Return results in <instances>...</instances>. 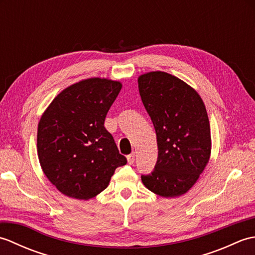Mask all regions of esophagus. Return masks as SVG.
<instances>
[{
	"mask_svg": "<svg viewBox=\"0 0 255 255\" xmlns=\"http://www.w3.org/2000/svg\"><path fill=\"white\" fill-rule=\"evenodd\" d=\"M134 153H131V154H129L128 156H127V161H128V163L129 164H133V162H134Z\"/></svg>",
	"mask_w": 255,
	"mask_h": 255,
	"instance_id": "34e87169",
	"label": "esophagus"
}]
</instances>
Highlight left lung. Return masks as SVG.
Instances as JSON below:
<instances>
[{"label": "left lung", "mask_w": 255, "mask_h": 255, "mask_svg": "<svg viewBox=\"0 0 255 255\" xmlns=\"http://www.w3.org/2000/svg\"><path fill=\"white\" fill-rule=\"evenodd\" d=\"M139 93L156 133L158 160L142 175L149 191L165 198L187 193L211 153L210 125L202 97L170 73L151 71L138 78Z\"/></svg>", "instance_id": "1"}]
</instances>
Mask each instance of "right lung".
Masks as SVG:
<instances>
[{
  "label": "right lung",
  "mask_w": 255,
  "mask_h": 255,
  "mask_svg": "<svg viewBox=\"0 0 255 255\" xmlns=\"http://www.w3.org/2000/svg\"><path fill=\"white\" fill-rule=\"evenodd\" d=\"M122 82L90 78L60 92L40 117L37 153L48 180L68 197L88 200L108 186L127 160L104 122Z\"/></svg>",
  "instance_id": "right-lung-1"
}]
</instances>
